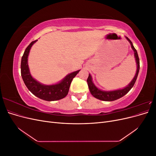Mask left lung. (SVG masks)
Masks as SVG:
<instances>
[{"mask_svg": "<svg viewBox=\"0 0 156 156\" xmlns=\"http://www.w3.org/2000/svg\"><path fill=\"white\" fill-rule=\"evenodd\" d=\"M126 38L127 40L131 44V47L132 49H133L134 52V56L136 61V73L133 79H132V81L127 84V85L121 89H118L115 90H110V91H105V90H102L98 88L95 84H94L92 82V77L91 75L89 73L88 77L87 79V83L88 85V88L90 90V92L92 95L98 100H100L102 101H115L118 100L122 97L125 96L126 94L130 90L133 88L134 84L136 81V78H137L138 74L139 72V69H140V63H139V56L137 54V52L136 50L135 49L134 46L132 44L131 40L128 38V37L126 36Z\"/></svg>", "mask_w": 156, "mask_h": 156, "instance_id": "1", "label": "left lung"}]
</instances>
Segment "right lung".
Here are the masks:
<instances>
[{"label": "right lung", "mask_w": 156, "mask_h": 156, "mask_svg": "<svg viewBox=\"0 0 156 156\" xmlns=\"http://www.w3.org/2000/svg\"><path fill=\"white\" fill-rule=\"evenodd\" d=\"M37 41H32L26 48L21 58V73L26 87L36 97L45 101H51L59 100L68 95L71 83L73 79L79 72L75 71L68 74L62 80L53 84H44L38 82L32 77L28 64V57L32 46Z\"/></svg>", "instance_id": "add662e5"}]
</instances>
